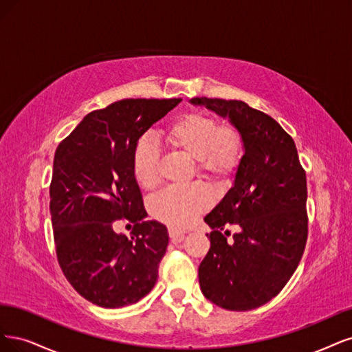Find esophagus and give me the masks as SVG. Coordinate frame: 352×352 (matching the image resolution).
<instances>
[{
  "instance_id": "esophagus-1",
  "label": "esophagus",
  "mask_w": 352,
  "mask_h": 352,
  "mask_svg": "<svg viewBox=\"0 0 352 352\" xmlns=\"http://www.w3.org/2000/svg\"><path fill=\"white\" fill-rule=\"evenodd\" d=\"M168 234H169V238H171V240H173V243L183 241L184 236H186V234L183 231H178V230H174V228H169Z\"/></svg>"
}]
</instances>
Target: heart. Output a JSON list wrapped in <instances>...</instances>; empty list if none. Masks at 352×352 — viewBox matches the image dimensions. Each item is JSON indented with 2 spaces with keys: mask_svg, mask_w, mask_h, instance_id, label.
Returning a JSON list of instances; mask_svg holds the SVG:
<instances>
[{
  "mask_svg": "<svg viewBox=\"0 0 352 352\" xmlns=\"http://www.w3.org/2000/svg\"><path fill=\"white\" fill-rule=\"evenodd\" d=\"M171 149L196 161V171L214 184H226L236 174L244 156V140L234 126L221 122L200 112L181 116L162 135ZM134 179L144 190H153L160 181V155L155 146L142 140L131 157ZM210 206L206 187L192 184L186 188H166L151 203L152 217L171 228H184Z\"/></svg>",
  "mask_w": 352,
  "mask_h": 352,
  "instance_id": "b5f03b06",
  "label": "heart"
}]
</instances>
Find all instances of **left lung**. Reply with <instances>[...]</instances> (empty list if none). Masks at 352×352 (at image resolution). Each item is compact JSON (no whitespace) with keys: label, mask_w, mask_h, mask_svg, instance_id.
<instances>
[{"label":"left lung","mask_w":352,"mask_h":352,"mask_svg":"<svg viewBox=\"0 0 352 352\" xmlns=\"http://www.w3.org/2000/svg\"><path fill=\"white\" fill-rule=\"evenodd\" d=\"M241 133L244 156L234 186L205 222L210 248L199 266L200 289L226 310L260 307L287 285L307 243V179L296 143L265 112L243 100L195 98ZM230 224L232 241L222 233Z\"/></svg>","instance_id":"1"}]
</instances>
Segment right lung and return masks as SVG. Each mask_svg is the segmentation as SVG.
<instances>
[{"instance_id":"obj_1","label":"right lung","mask_w":352,"mask_h":352,"mask_svg":"<svg viewBox=\"0 0 352 352\" xmlns=\"http://www.w3.org/2000/svg\"><path fill=\"white\" fill-rule=\"evenodd\" d=\"M183 99H122L96 109L58 144L50 186L56 258L64 276L99 307L138 302L155 287L166 226L147 213L131 169L138 140ZM118 219L135 223L127 239Z\"/></svg>"}]
</instances>
